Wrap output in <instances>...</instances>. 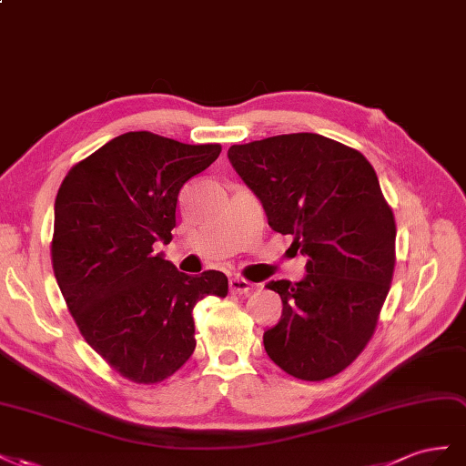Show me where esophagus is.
I'll use <instances>...</instances> for the list:
<instances>
[{
  "label": "esophagus",
  "mask_w": 466,
  "mask_h": 466,
  "mask_svg": "<svg viewBox=\"0 0 466 466\" xmlns=\"http://www.w3.org/2000/svg\"><path fill=\"white\" fill-rule=\"evenodd\" d=\"M251 289H254V285L246 281V279H242V277H232L230 279V290L234 292V295H248Z\"/></svg>",
  "instance_id": "1"
}]
</instances>
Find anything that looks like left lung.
I'll use <instances>...</instances> for the list:
<instances>
[{
	"label": "left lung",
	"instance_id": "obj_1",
	"mask_svg": "<svg viewBox=\"0 0 466 466\" xmlns=\"http://www.w3.org/2000/svg\"><path fill=\"white\" fill-rule=\"evenodd\" d=\"M228 159L271 228L309 256L302 281L265 285L283 300L265 351L302 380L341 373L375 334L396 263V222L373 166L314 132L234 144Z\"/></svg>",
	"mask_w": 466,
	"mask_h": 466
}]
</instances>
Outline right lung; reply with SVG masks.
<instances>
[{"label":"right lung","instance_id":"obj_1","mask_svg":"<svg viewBox=\"0 0 466 466\" xmlns=\"http://www.w3.org/2000/svg\"><path fill=\"white\" fill-rule=\"evenodd\" d=\"M220 144L127 132L77 162L55 203L52 269L84 339L118 375L156 384L195 351V304L228 295V277L177 271L156 254L171 242L179 189Z\"/></svg>","mask_w":466,"mask_h":466}]
</instances>
